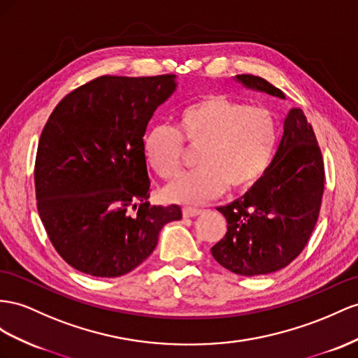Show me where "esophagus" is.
<instances>
[{"label": "esophagus", "mask_w": 358, "mask_h": 358, "mask_svg": "<svg viewBox=\"0 0 358 358\" xmlns=\"http://www.w3.org/2000/svg\"><path fill=\"white\" fill-rule=\"evenodd\" d=\"M201 213H203V210H201V208L189 207V206L182 207V216H185V217H194V216H198Z\"/></svg>", "instance_id": "1"}]
</instances>
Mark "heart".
<instances>
[{
    "label": "heart",
    "mask_w": 358,
    "mask_h": 358,
    "mask_svg": "<svg viewBox=\"0 0 358 358\" xmlns=\"http://www.w3.org/2000/svg\"><path fill=\"white\" fill-rule=\"evenodd\" d=\"M185 142L199 148V168L169 182L164 194L176 203L203 204L228 186L241 192L257 185L277 148V121L266 107L207 95L181 110L177 128L155 124L145 131L146 164L163 180L176 177L185 160Z\"/></svg>",
    "instance_id": "obj_1"
}]
</instances>
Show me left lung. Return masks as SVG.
I'll use <instances>...</instances> for the list:
<instances>
[{"label": "left lung", "instance_id": "8db88e82", "mask_svg": "<svg viewBox=\"0 0 358 358\" xmlns=\"http://www.w3.org/2000/svg\"><path fill=\"white\" fill-rule=\"evenodd\" d=\"M250 87L284 99L262 77L242 74ZM325 171L313 127L301 108L284 119V133L268 171L246 194L225 207L227 233L213 248L215 260L237 275L254 277L286 268L304 250L317 222Z\"/></svg>", "mask_w": 358, "mask_h": 358}]
</instances>
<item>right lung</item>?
Listing matches in <instances>:
<instances>
[{
	"label": "right lung",
	"mask_w": 358,
	"mask_h": 358,
	"mask_svg": "<svg viewBox=\"0 0 358 358\" xmlns=\"http://www.w3.org/2000/svg\"><path fill=\"white\" fill-rule=\"evenodd\" d=\"M176 76H101L72 90L45 124L36 206L60 257L92 277H121L150 257L178 206L148 203L142 139Z\"/></svg>",
	"instance_id": "1"
}]
</instances>
